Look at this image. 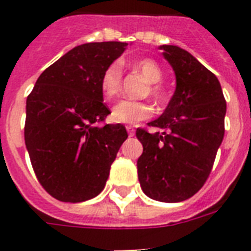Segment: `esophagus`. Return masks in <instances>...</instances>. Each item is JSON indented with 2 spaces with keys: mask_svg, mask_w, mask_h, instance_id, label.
Returning a JSON list of instances; mask_svg holds the SVG:
<instances>
[{
  "mask_svg": "<svg viewBox=\"0 0 251 251\" xmlns=\"http://www.w3.org/2000/svg\"><path fill=\"white\" fill-rule=\"evenodd\" d=\"M126 130H127V133H129L130 137H133L134 133H135V130H134L131 126H126Z\"/></svg>",
  "mask_w": 251,
  "mask_h": 251,
  "instance_id": "esophagus-1",
  "label": "esophagus"
}]
</instances>
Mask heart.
<instances>
[{"instance_id": "obj_1", "label": "heart", "mask_w": 251, "mask_h": 251, "mask_svg": "<svg viewBox=\"0 0 251 251\" xmlns=\"http://www.w3.org/2000/svg\"><path fill=\"white\" fill-rule=\"evenodd\" d=\"M133 68L145 76L147 82L152 83L150 92L155 99L161 96V91L156 83L163 79V70L156 61L152 58H141L133 62ZM122 68L120 62H113L104 70L100 79L102 95L106 99L114 98L121 88ZM151 116V106L146 102L131 101V100H121L112 108L110 118L117 124H127L134 125L139 121H143Z\"/></svg>"}]
</instances>
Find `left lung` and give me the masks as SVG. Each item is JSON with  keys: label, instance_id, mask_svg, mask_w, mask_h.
Wrapping results in <instances>:
<instances>
[{"label": "left lung", "instance_id": "obj_1", "mask_svg": "<svg viewBox=\"0 0 251 251\" xmlns=\"http://www.w3.org/2000/svg\"><path fill=\"white\" fill-rule=\"evenodd\" d=\"M176 75L163 114L137 130L143 146L138 178L143 193L165 203L186 201L204 185L224 138L226 102L215 74L177 45H160Z\"/></svg>", "mask_w": 251, "mask_h": 251}]
</instances>
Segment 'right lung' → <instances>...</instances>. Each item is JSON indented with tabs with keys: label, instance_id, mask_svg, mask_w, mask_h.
Wrapping results in <instances>:
<instances>
[{
	"label": "right lung",
	"instance_id": "obj_1",
	"mask_svg": "<svg viewBox=\"0 0 251 251\" xmlns=\"http://www.w3.org/2000/svg\"><path fill=\"white\" fill-rule=\"evenodd\" d=\"M127 43L78 45L37 78L25 102V141L39 182L58 201L84 202L102 191L127 131L98 126L110 113L102 102L104 70Z\"/></svg>",
	"mask_w": 251,
	"mask_h": 251
}]
</instances>
